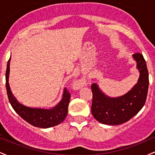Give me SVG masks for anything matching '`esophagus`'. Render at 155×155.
Here are the masks:
<instances>
[{"label": "esophagus", "instance_id": "34e87169", "mask_svg": "<svg viewBox=\"0 0 155 155\" xmlns=\"http://www.w3.org/2000/svg\"><path fill=\"white\" fill-rule=\"evenodd\" d=\"M76 86L78 87H81L83 86V83L81 81H77V84H76Z\"/></svg>", "mask_w": 155, "mask_h": 155}]
</instances>
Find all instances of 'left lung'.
<instances>
[{"instance_id": "left-lung-1", "label": "left lung", "mask_w": 155, "mask_h": 155, "mask_svg": "<svg viewBox=\"0 0 155 155\" xmlns=\"http://www.w3.org/2000/svg\"><path fill=\"white\" fill-rule=\"evenodd\" d=\"M140 72L138 83L125 95L118 97L106 95L97 84H92V116L99 122L109 125L120 124L133 118L144 106L149 87L147 63L140 53L133 54Z\"/></svg>"}]
</instances>
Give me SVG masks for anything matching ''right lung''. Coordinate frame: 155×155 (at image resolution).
<instances>
[{
	"instance_id": "1",
	"label": "right lung",
	"mask_w": 155,
	"mask_h": 155,
	"mask_svg": "<svg viewBox=\"0 0 155 155\" xmlns=\"http://www.w3.org/2000/svg\"><path fill=\"white\" fill-rule=\"evenodd\" d=\"M11 58L7 63L6 71V87L8 101L14 110L17 112L24 120L33 126L41 128H48L54 127L63 122L68 114V106L71 98L70 92L66 88L64 89L62 100L59 104L50 109L45 108H31L19 104L14 97L8 84L9 75V65Z\"/></svg>"
}]
</instances>
